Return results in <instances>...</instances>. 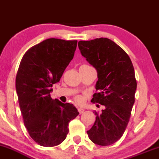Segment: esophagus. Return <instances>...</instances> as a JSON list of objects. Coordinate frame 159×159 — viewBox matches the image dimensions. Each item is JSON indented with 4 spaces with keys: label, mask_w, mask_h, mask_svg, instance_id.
<instances>
[{
    "label": "esophagus",
    "mask_w": 159,
    "mask_h": 159,
    "mask_svg": "<svg viewBox=\"0 0 159 159\" xmlns=\"http://www.w3.org/2000/svg\"><path fill=\"white\" fill-rule=\"evenodd\" d=\"M78 112H79V114H83L84 111V109L81 108V107H79V108H78Z\"/></svg>",
    "instance_id": "1"
}]
</instances>
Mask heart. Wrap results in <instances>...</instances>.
I'll return each mask as SVG.
<instances>
[{"mask_svg": "<svg viewBox=\"0 0 159 159\" xmlns=\"http://www.w3.org/2000/svg\"><path fill=\"white\" fill-rule=\"evenodd\" d=\"M76 101L78 102H81V98H80V97H77V98H76Z\"/></svg>", "mask_w": 159, "mask_h": 159, "instance_id": "heart-1", "label": "heart"}]
</instances>
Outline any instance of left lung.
Returning <instances> with one entry per match:
<instances>
[{
    "label": "left lung",
    "instance_id": "1",
    "mask_svg": "<svg viewBox=\"0 0 159 159\" xmlns=\"http://www.w3.org/2000/svg\"><path fill=\"white\" fill-rule=\"evenodd\" d=\"M82 56L97 71V93L93 103L104 105L102 112L95 111L96 121L87 133L94 143L109 146L123 136L134 103L137 81L129 55L107 38L79 41Z\"/></svg>",
    "mask_w": 159,
    "mask_h": 159
}]
</instances>
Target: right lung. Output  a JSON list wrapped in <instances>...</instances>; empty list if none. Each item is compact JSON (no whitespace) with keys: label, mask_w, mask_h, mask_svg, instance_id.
I'll use <instances>...</instances> for the list:
<instances>
[{"label":"right lung","mask_w":159,"mask_h":159,"mask_svg":"<svg viewBox=\"0 0 159 159\" xmlns=\"http://www.w3.org/2000/svg\"><path fill=\"white\" fill-rule=\"evenodd\" d=\"M77 43L45 39L27 51L18 69L16 88L24 124L30 138L43 147L61 143L69 123L79 114L72 104L52 99L50 95L73 58Z\"/></svg>","instance_id":"add662e5"}]
</instances>
